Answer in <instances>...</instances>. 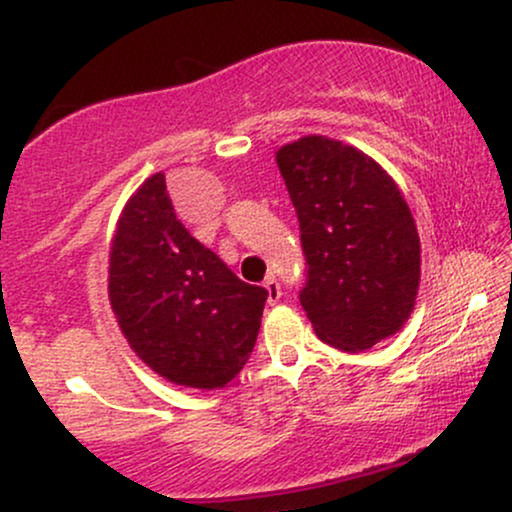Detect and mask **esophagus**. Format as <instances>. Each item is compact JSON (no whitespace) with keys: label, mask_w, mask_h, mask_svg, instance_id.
<instances>
[{"label":"esophagus","mask_w":512,"mask_h":512,"mask_svg":"<svg viewBox=\"0 0 512 512\" xmlns=\"http://www.w3.org/2000/svg\"><path fill=\"white\" fill-rule=\"evenodd\" d=\"M264 291H267V301L269 303H276L281 298V286H279V281L274 279V276H267V279H264Z\"/></svg>","instance_id":"1"}]
</instances>
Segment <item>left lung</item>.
Masks as SVG:
<instances>
[{
	"label": "left lung",
	"mask_w": 512,
	"mask_h": 512,
	"mask_svg": "<svg viewBox=\"0 0 512 512\" xmlns=\"http://www.w3.org/2000/svg\"><path fill=\"white\" fill-rule=\"evenodd\" d=\"M308 262L301 305L322 342L361 354L404 327L421 243L397 182L375 158L308 134L276 151Z\"/></svg>",
	"instance_id": "8db88e82"
}]
</instances>
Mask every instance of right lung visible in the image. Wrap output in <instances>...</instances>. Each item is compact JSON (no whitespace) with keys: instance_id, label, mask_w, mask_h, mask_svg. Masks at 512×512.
Returning a JSON list of instances; mask_svg holds the SVG:
<instances>
[{"instance_id":"right-lung-1","label":"right lung","mask_w":512,"mask_h":512,"mask_svg":"<svg viewBox=\"0 0 512 512\" xmlns=\"http://www.w3.org/2000/svg\"><path fill=\"white\" fill-rule=\"evenodd\" d=\"M108 298L120 332L168 383L226 387L260 332L267 291L240 281L187 233L154 173L120 211L108 245Z\"/></svg>"}]
</instances>
